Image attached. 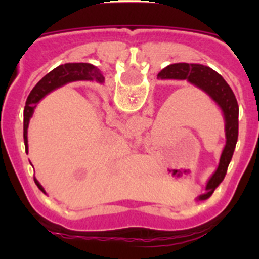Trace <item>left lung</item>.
Segmentation results:
<instances>
[{"label":"left lung","instance_id":"8db88e82","mask_svg":"<svg viewBox=\"0 0 259 259\" xmlns=\"http://www.w3.org/2000/svg\"><path fill=\"white\" fill-rule=\"evenodd\" d=\"M161 79L187 80L194 87L206 93L215 104L221 107L224 116L226 145L222 152L219 166L206 184V193L201 194L198 200H207L215 188L223 182L228 164L232 159L239 136V105L231 87L221 75L207 66L198 63H175L167 66L158 74Z\"/></svg>","mask_w":259,"mask_h":259}]
</instances>
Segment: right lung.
<instances>
[{
  "mask_svg": "<svg viewBox=\"0 0 259 259\" xmlns=\"http://www.w3.org/2000/svg\"><path fill=\"white\" fill-rule=\"evenodd\" d=\"M98 80V81H104V76L101 75L100 70L95 67L91 63H66L61 65L52 70L48 75H45L42 79L35 85L29 93L27 98L26 107H24V122H23V137H24V145L26 150H28V139H27V131H28L29 119H31L33 110H35L36 104L40 101L41 98L45 97L53 89L58 88L61 85L71 83V81H76V80ZM36 185L38 189L42 192L44 188L41 187L40 183L35 179Z\"/></svg>",
  "mask_w": 259,
  "mask_h": 259,
  "instance_id": "right-lung-1",
  "label": "right lung"
}]
</instances>
